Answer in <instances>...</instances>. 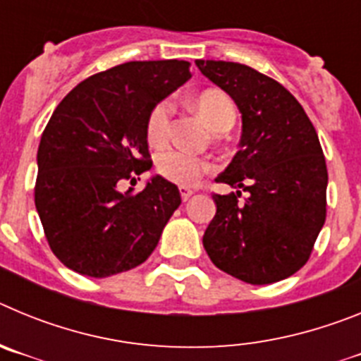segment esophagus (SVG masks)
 Segmentation results:
<instances>
[{"mask_svg":"<svg viewBox=\"0 0 361 361\" xmlns=\"http://www.w3.org/2000/svg\"><path fill=\"white\" fill-rule=\"evenodd\" d=\"M178 193H180V199L186 202V200L193 195V190H190V188H186V186H180L178 188Z\"/></svg>","mask_w":361,"mask_h":361,"instance_id":"esophagus-1","label":"esophagus"}]
</instances>
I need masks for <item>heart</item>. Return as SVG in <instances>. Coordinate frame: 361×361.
<instances>
[{
  "mask_svg": "<svg viewBox=\"0 0 361 361\" xmlns=\"http://www.w3.org/2000/svg\"><path fill=\"white\" fill-rule=\"evenodd\" d=\"M195 106L213 132L229 130L237 119V108L228 94L220 90H204L197 95ZM173 106L170 101H161L149 111L146 121V137L152 146H162L171 128ZM157 173L178 186H195L204 175L208 173L209 162L183 152V149H166L155 162Z\"/></svg>",
  "mask_w": 361,
  "mask_h": 361,
  "instance_id": "b5f03b06",
  "label": "heart"
}]
</instances>
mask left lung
<instances>
[{
    "label": "left lung",
    "mask_w": 361,
    "mask_h": 361,
    "mask_svg": "<svg viewBox=\"0 0 361 361\" xmlns=\"http://www.w3.org/2000/svg\"><path fill=\"white\" fill-rule=\"evenodd\" d=\"M242 114L240 149L216 183L242 188L219 195L202 244L219 269L253 286L295 275L311 257L327 215V166L302 104L251 66L197 59Z\"/></svg>",
    "instance_id": "8db88e82"
}]
</instances>
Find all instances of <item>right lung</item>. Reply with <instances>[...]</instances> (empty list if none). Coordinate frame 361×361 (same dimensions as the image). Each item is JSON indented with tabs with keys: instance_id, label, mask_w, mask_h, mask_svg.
Returning a JSON list of instances; mask_svg holds the SVG:
<instances>
[{
	"instance_id": "1",
	"label": "right lung",
	"mask_w": 361,
	"mask_h": 361,
	"mask_svg": "<svg viewBox=\"0 0 361 361\" xmlns=\"http://www.w3.org/2000/svg\"><path fill=\"white\" fill-rule=\"evenodd\" d=\"M191 78L178 59L130 61L79 82L50 117L37 149L34 200L50 250L94 279L142 264L180 206L175 184L153 177L121 193L152 168L146 121L159 101Z\"/></svg>"
}]
</instances>
